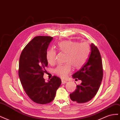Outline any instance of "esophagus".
Listing matches in <instances>:
<instances>
[{
    "label": "esophagus",
    "mask_w": 120,
    "mask_h": 120,
    "mask_svg": "<svg viewBox=\"0 0 120 120\" xmlns=\"http://www.w3.org/2000/svg\"><path fill=\"white\" fill-rule=\"evenodd\" d=\"M67 81H64V80H61V84H65V83H67Z\"/></svg>",
    "instance_id": "esophagus-1"
}]
</instances>
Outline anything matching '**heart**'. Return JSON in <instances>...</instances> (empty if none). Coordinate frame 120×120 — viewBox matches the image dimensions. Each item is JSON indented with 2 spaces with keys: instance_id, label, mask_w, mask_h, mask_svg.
I'll list each match as a JSON object with an SVG mask.
<instances>
[{
  "instance_id": "b5f03b06",
  "label": "heart",
  "mask_w": 120,
  "mask_h": 120,
  "mask_svg": "<svg viewBox=\"0 0 120 120\" xmlns=\"http://www.w3.org/2000/svg\"><path fill=\"white\" fill-rule=\"evenodd\" d=\"M58 48L60 52L67 53L64 65L58 66L54 70V74L60 78L64 79L71 72V65L75 68H81L88 59L90 53V45L87 42L79 43L71 41H65L58 44ZM56 52L52 48L46 52L47 60L50 64H54L56 61Z\"/></svg>"
}]
</instances>
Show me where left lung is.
<instances>
[{"mask_svg": "<svg viewBox=\"0 0 120 120\" xmlns=\"http://www.w3.org/2000/svg\"><path fill=\"white\" fill-rule=\"evenodd\" d=\"M90 52L86 63L72 75L74 79L82 81L77 88L71 94V99L76 103H85L95 97L103 79V65L100 52L92 43Z\"/></svg>", "mask_w": 120, "mask_h": 120, "instance_id": "1", "label": "left lung"}]
</instances>
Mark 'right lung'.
<instances>
[{
  "instance_id": "add662e5",
  "label": "right lung",
  "mask_w": 120,
  "mask_h": 120,
  "mask_svg": "<svg viewBox=\"0 0 120 120\" xmlns=\"http://www.w3.org/2000/svg\"><path fill=\"white\" fill-rule=\"evenodd\" d=\"M53 38L38 36L25 46L19 61L20 81L27 95L34 102L46 104L54 99L61 79L53 76L48 82L43 78L48 62L46 52Z\"/></svg>"
}]
</instances>
